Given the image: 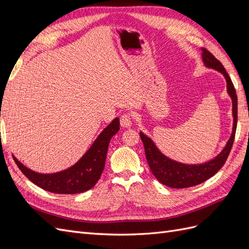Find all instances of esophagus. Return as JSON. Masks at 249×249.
I'll use <instances>...</instances> for the list:
<instances>
[{"label":"esophagus","mask_w":249,"mask_h":249,"mask_svg":"<svg viewBox=\"0 0 249 249\" xmlns=\"http://www.w3.org/2000/svg\"><path fill=\"white\" fill-rule=\"evenodd\" d=\"M120 125L123 127H130L132 125V115L130 113H124L120 117Z\"/></svg>","instance_id":"esophagus-1"}]
</instances>
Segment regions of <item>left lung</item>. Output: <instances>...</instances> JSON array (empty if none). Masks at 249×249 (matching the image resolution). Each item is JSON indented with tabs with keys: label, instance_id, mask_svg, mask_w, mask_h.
<instances>
[{
	"label": "left lung",
	"instance_id": "1",
	"mask_svg": "<svg viewBox=\"0 0 249 249\" xmlns=\"http://www.w3.org/2000/svg\"><path fill=\"white\" fill-rule=\"evenodd\" d=\"M201 51L202 61L205 63V65L209 67V69H213L215 71H220L224 76L225 80H227L228 92L232 101V132L227 145L222 149V152L218 156H216L213 160L202 164L188 165L178 163L177 161L169 159L166 156H164L160 150L157 148L153 140L148 138L146 135H144L142 132H140V137L143 142V145H144L146 160L153 175L163 185L168 186L170 188H177V189H183V188L196 186L216 175L228 159L232 146L233 139H235V134L237 129L238 99L235 87H233V84L229 76V73L225 71L219 60L216 59L214 55L211 54L207 49L202 48Z\"/></svg>",
	"mask_w": 249,
	"mask_h": 249
}]
</instances>
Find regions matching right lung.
<instances>
[{
    "label": "right lung",
    "instance_id": "right-lung-1",
    "mask_svg": "<svg viewBox=\"0 0 249 249\" xmlns=\"http://www.w3.org/2000/svg\"><path fill=\"white\" fill-rule=\"evenodd\" d=\"M118 130L119 118H115L73 166L57 173H37L24 166L16 157H13V159L20 171L43 190L58 194L82 193L91 189L100 179L106 162L109 142Z\"/></svg>",
    "mask_w": 249,
    "mask_h": 249
}]
</instances>
